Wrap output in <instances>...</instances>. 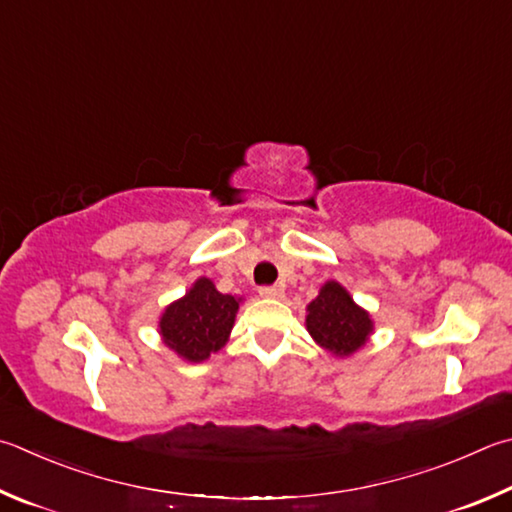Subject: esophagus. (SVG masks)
<instances>
[{
	"instance_id": "34e87169",
	"label": "esophagus",
	"mask_w": 512,
	"mask_h": 512,
	"mask_svg": "<svg viewBox=\"0 0 512 512\" xmlns=\"http://www.w3.org/2000/svg\"><path fill=\"white\" fill-rule=\"evenodd\" d=\"M259 295L268 297V300H277V297L284 295V286L280 284H271V286H262L259 288Z\"/></svg>"
}]
</instances>
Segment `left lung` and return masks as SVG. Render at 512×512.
<instances>
[{
  "instance_id": "1",
  "label": "left lung",
  "mask_w": 512,
  "mask_h": 512,
  "mask_svg": "<svg viewBox=\"0 0 512 512\" xmlns=\"http://www.w3.org/2000/svg\"><path fill=\"white\" fill-rule=\"evenodd\" d=\"M306 329L318 345L336 356H349L367 342L371 318L353 304L351 295L338 282H327L309 304Z\"/></svg>"
}]
</instances>
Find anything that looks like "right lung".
Segmentation results:
<instances>
[{
  "label": "right lung",
  "mask_w": 512,
  "mask_h": 512,
  "mask_svg": "<svg viewBox=\"0 0 512 512\" xmlns=\"http://www.w3.org/2000/svg\"><path fill=\"white\" fill-rule=\"evenodd\" d=\"M237 309L239 300L219 293L215 284L201 277L188 295L165 309L161 318L163 342L185 360H206L226 345Z\"/></svg>",
  "instance_id": "obj_1"
}]
</instances>
